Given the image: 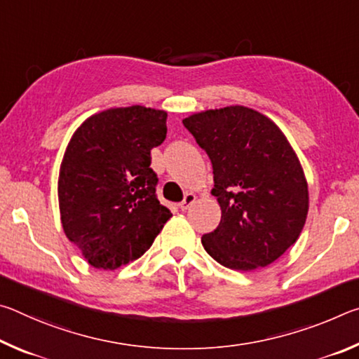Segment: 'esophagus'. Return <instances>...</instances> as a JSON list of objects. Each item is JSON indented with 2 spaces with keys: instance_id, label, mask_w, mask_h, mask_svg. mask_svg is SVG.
Returning <instances> with one entry per match:
<instances>
[{
  "instance_id": "34e87169",
  "label": "esophagus",
  "mask_w": 359,
  "mask_h": 359,
  "mask_svg": "<svg viewBox=\"0 0 359 359\" xmlns=\"http://www.w3.org/2000/svg\"><path fill=\"white\" fill-rule=\"evenodd\" d=\"M194 201H196V194H194V193H187L185 198H184V201L179 204L180 209L182 210H187Z\"/></svg>"
}]
</instances>
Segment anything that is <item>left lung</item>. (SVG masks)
<instances>
[{"instance_id":"8db88e82","label":"left lung","mask_w":359,"mask_h":359,"mask_svg":"<svg viewBox=\"0 0 359 359\" xmlns=\"http://www.w3.org/2000/svg\"><path fill=\"white\" fill-rule=\"evenodd\" d=\"M185 128L214 168L218 228L201 238L222 266L255 271L274 263L299 238L309 187L294 149L264 114L226 106L191 114Z\"/></svg>"}]
</instances>
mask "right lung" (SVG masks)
<instances>
[{
    "label": "right lung",
    "mask_w": 359,
    "mask_h": 359,
    "mask_svg": "<svg viewBox=\"0 0 359 359\" xmlns=\"http://www.w3.org/2000/svg\"><path fill=\"white\" fill-rule=\"evenodd\" d=\"M168 112L145 106L90 115L71 136L58 174L62 226L85 261L114 271L141 258L172 217L155 194L150 150Z\"/></svg>",
    "instance_id": "add662e5"
}]
</instances>
